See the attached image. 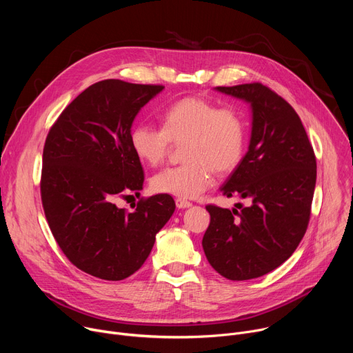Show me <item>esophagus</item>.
<instances>
[{
  "label": "esophagus",
  "instance_id": "esophagus-1",
  "mask_svg": "<svg viewBox=\"0 0 353 353\" xmlns=\"http://www.w3.org/2000/svg\"><path fill=\"white\" fill-rule=\"evenodd\" d=\"M192 204L190 203V201H187V199H183V198H177L176 199V207L179 208V210H185V208H190Z\"/></svg>",
  "mask_w": 353,
  "mask_h": 353
}]
</instances>
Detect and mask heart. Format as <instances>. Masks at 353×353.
Wrapping results in <instances>:
<instances>
[{
    "label": "heart",
    "instance_id": "b5f03b06",
    "mask_svg": "<svg viewBox=\"0 0 353 353\" xmlns=\"http://www.w3.org/2000/svg\"><path fill=\"white\" fill-rule=\"evenodd\" d=\"M163 128L139 123L130 134L134 154L149 166L159 165L168 155L170 141H184L180 166L166 168L150 179L161 194L195 198L214 183V170L232 172L241 161L245 146V123L234 108L218 109L207 99L187 96L162 114Z\"/></svg>",
    "mask_w": 353,
    "mask_h": 353
}]
</instances>
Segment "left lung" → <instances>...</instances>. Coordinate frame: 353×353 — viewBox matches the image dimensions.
<instances>
[{
  "mask_svg": "<svg viewBox=\"0 0 353 353\" xmlns=\"http://www.w3.org/2000/svg\"><path fill=\"white\" fill-rule=\"evenodd\" d=\"M215 90L250 106L248 150L221 191L251 204L240 212L208 205L211 222L203 247L218 274L247 281L278 268L303 239L317 165L306 130L285 99L261 83Z\"/></svg>",
  "mask_w": 353,
  "mask_h": 353,
  "instance_id": "obj_1",
  "label": "left lung"
}]
</instances>
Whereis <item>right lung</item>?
<instances>
[{
    "label": "right lung",
    "mask_w": 353,
    "mask_h": 353,
    "mask_svg": "<svg viewBox=\"0 0 353 353\" xmlns=\"http://www.w3.org/2000/svg\"><path fill=\"white\" fill-rule=\"evenodd\" d=\"M163 89L120 79L93 83L46 138L40 183L46 218L67 259L92 276L121 281L137 272L176 210L168 194L141 199L132 212L114 203L119 195L142 190L131 127Z\"/></svg>",
    "instance_id": "1"
}]
</instances>
